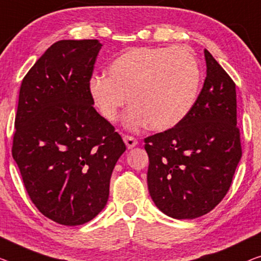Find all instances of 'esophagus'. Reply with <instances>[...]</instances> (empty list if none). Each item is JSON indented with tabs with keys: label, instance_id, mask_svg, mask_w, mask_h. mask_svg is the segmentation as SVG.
Segmentation results:
<instances>
[{
	"label": "esophagus",
	"instance_id": "34e87169",
	"mask_svg": "<svg viewBox=\"0 0 261 261\" xmlns=\"http://www.w3.org/2000/svg\"><path fill=\"white\" fill-rule=\"evenodd\" d=\"M123 141H124V143H125L127 149H132V147H135L138 144L137 139H136L135 137H132V136H124Z\"/></svg>",
	"mask_w": 261,
	"mask_h": 261
}]
</instances>
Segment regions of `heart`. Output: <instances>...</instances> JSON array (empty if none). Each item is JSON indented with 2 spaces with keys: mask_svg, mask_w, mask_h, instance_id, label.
<instances>
[{
  "mask_svg": "<svg viewBox=\"0 0 261 261\" xmlns=\"http://www.w3.org/2000/svg\"><path fill=\"white\" fill-rule=\"evenodd\" d=\"M200 83V68L188 46L132 48L108 68V77L92 76L89 93L100 115L115 122L127 102L124 125L137 130L149 123L155 131L176 126L191 110Z\"/></svg>",
  "mask_w": 261,
  "mask_h": 261,
  "instance_id": "1",
  "label": "heart"
}]
</instances>
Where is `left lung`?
Listing matches in <instances>:
<instances>
[{"label": "left lung", "instance_id": "8db88e82", "mask_svg": "<svg viewBox=\"0 0 261 261\" xmlns=\"http://www.w3.org/2000/svg\"><path fill=\"white\" fill-rule=\"evenodd\" d=\"M206 79L185 118L144 139L147 186L155 206L174 219H194L223 200L242 158L236 84L204 50Z\"/></svg>", "mask_w": 261, "mask_h": 261}]
</instances>
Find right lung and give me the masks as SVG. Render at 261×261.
<instances>
[{
    "mask_svg": "<svg viewBox=\"0 0 261 261\" xmlns=\"http://www.w3.org/2000/svg\"><path fill=\"white\" fill-rule=\"evenodd\" d=\"M100 48L97 40L56 42L19 89L13 157L38 211L67 226L106 207L112 171L126 150L89 93Z\"/></svg>",
    "mask_w": 261,
    "mask_h": 261,
    "instance_id": "add662e5",
    "label": "right lung"
}]
</instances>
